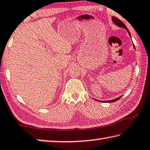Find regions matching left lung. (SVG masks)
Segmentation results:
<instances>
[{
  "instance_id": "1",
  "label": "left lung",
  "mask_w": 150,
  "mask_h": 150,
  "mask_svg": "<svg viewBox=\"0 0 150 150\" xmlns=\"http://www.w3.org/2000/svg\"><path fill=\"white\" fill-rule=\"evenodd\" d=\"M111 20H112V21H113V22L116 25H117L118 27H119V28H124V29H125L127 31V32H128V33L129 34V35H130V37H131V36H130V32H129V29H127V26L125 25L124 24V23H122V21H121L120 20H119V19H118L117 18H116V17H114V16H113L112 17V18H111ZM133 47H134V48H135V47H134V45L133 44ZM122 97V96H120V97H119V98H115V99H114V100H109V101H105V102H116L117 100H119ZM98 101H99V100H98ZM99 102H103L104 101H99Z\"/></svg>"
}]
</instances>
